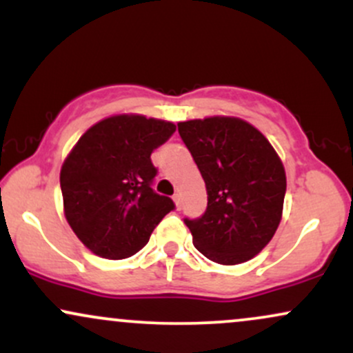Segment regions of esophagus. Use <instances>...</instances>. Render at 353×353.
Instances as JSON below:
<instances>
[{
    "label": "esophagus",
    "mask_w": 353,
    "mask_h": 353,
    "mask_svg": "<svg viewBox=\"0 0 353 353\" xmlns=\"http://www.w3.org/2000/svg\"><path fill=\"white\" fill-rule=\"evenodd\" d=\"M172 199H174V202H176V208L177 209H181L182 208V199H181V194L179 192H176L172 196Z\"/></svg>",
    "instance_id": "34e87169"
}]
</instances>
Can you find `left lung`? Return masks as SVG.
I'll return each mask as SVG.
<instances>
[{
	"label": "left lung",
	"mask_w": 353,
	"mask_h": 353,
	"mask_svg": "<svg viewBox=\"0 0 353 353\" xmlns=\"http://www.w3.org/2000/svg\"><path fill=\"white\" fill-rule=\"evenodd\" d=\"M208 189V208L184 219L196 249L209 261L236 265L261 252L282 217L285 171L254 125L237 117L177 124Z\"/></svg>",
	"instance_id": "8db88e82"
}]
</instances>
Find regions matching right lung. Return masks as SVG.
<instances>
[{"label":"right lung","instance_id":"1","mask_svg":"<svg viewBox=\"0 0 353 353\" xmlns=\"http://www.w3.org/2000/svg\"><path fill=\"white\" fill-rule=\"evenodd\" d=\"M176 131L168 121L112 116L89 128L61 168L64 214L78 239L104 259L131 257L149 242L171 197L152 189L151 154Z\"/></svg>","mask_w":353,"mask_h":353}]
</instances>
